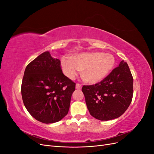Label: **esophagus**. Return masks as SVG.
<instances>
[{
    "mask_svg": "<svg viewBox=\"0 0 154 154\" xmlns=\"http://www.w3.org/2000/svg\"><path fill=\"white\" fill-rule=\"evenodd\" d=\"M76 89H81L82 85L80 84H79V83H77V84L76 85Z\"/></svg>",
    "mask_w": 154,
    "mask_h": 154,
    "instance_id": "34e87169",
    "label": "esophagus"
}]
</instances>
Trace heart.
Returning a JSON list of instances; mask_svg holds the SVG:
<instances>
[{"label":"heart","instance_id":"b5f03b06","mask_svg":"<svg viewBox=\"0 0 154 154\" xmlns=\"http://www.w3.org/2000/svg\"><path fill=\"white\" fill-rule=\"evenodd\" d=\"M115 58L112 54L101 52L83 53L75 57H64L61 66L66 75L74 79L83 69V75L89 83L98 82L113 69Z\"/></svg>","mask_w":154,"mask_h":154}]
</instances>
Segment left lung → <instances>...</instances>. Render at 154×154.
Segmentation results:
<instances>
[{
	"instance_id": "obj_1",
	"label": "left lung",
	"mask_w": 154,
	"mask_h": 154,
	"mask_svg": "<svg viewBox=\"0 0 154 154\" xmlns=\"http://www.w3.org/2000/svg\"><path fill=\"white\" fill-rule=\"evenodd\" d=\"M82 92L92 117L101 121L119 118L127 110L133 96V77L122 60L101 82L83 85Z\"/></svg>"
}]
</instances>
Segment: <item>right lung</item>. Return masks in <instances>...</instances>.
Returning <instances> with one entry per match:
<instances>
[{"mask_svg":"<svg viewBox=\"0 0 154 154\" xmlns=\"http://www.w3.org/2000/svg\"><path fill=\"white\" fill-rule=\"evenodd\" d=\"M75 85L63 74L60 60L45 51L25 69L21 87L22 100L37 121L46 124L58 122L68 113Z\"/></svg>","mask_w":154,"mask_h":154,"instance_id":"1","label":"right lung"}]
</instances>
